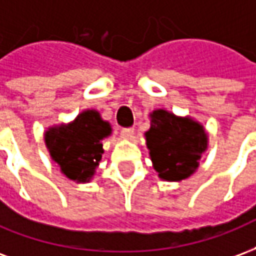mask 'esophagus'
Here are the masks:
<instances>
[{
  "mask_svg": "<svg viewBox=\"0 0 256 256\" xmlns=\"http://www.w3.org/2000/svg\"><path fill=\"white\" fill-rule=\"evenodd\" d=\"M120 137H122L123 140H133L134 130L133 128H122V132H120Z\"/></svg>",
  "mask_w": 256,
  "mask_h": 256,
  "instance_id": "1",
  "label": "esophagus"
}]
</instances>
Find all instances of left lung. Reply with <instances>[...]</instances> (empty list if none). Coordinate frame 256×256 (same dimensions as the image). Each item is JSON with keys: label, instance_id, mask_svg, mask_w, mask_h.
<instances>
[{"label": "left lung", "instance_id": "8db88e82", "mask_svg": "<svg viewBox=\"0 0 256 256\" xmlns=\"http://www.w3.org/2000/svg\"><path fill=\"white\" fill-rule=\"evenodd\" d=\"M150 116V128L145 138L159 178L164 181L189 178L207 150L208 136L204 128L192 118L177 116L166 110H155Z\"/></svg>", "mask_w": 256, "mask_h": 256}]
</instances>
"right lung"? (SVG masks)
<instances>
[{
  "instance_id": "obj_1",
  "label": "right lung",
  "mask_w": 256,
  "mask_h": 256,
  "mask_svg": "<svg viewBox=\"0 0 256 256\" xmlns=\"http://www.w3.org/2000/svg\"><path fill=\"white\" fill-rule=\"evenodd\" d=\"M111 132V124L102 120L98 112L86 110L72 122L48 128L45 144L60 172L72 181L84 184L94 176L104 154L101 141Z\"/></svg>"
}]
</instances>
